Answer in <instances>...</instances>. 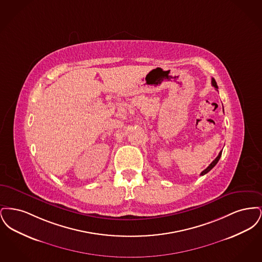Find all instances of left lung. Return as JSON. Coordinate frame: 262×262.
Here are the masks:
<instances>
[{
    "label": "left lung",
    "mask_w": 262,
    "mask_h": 262,
    "mask_svg": "<svg viewBox=\"0 0 262 262\" xmlns=\"http://www.w3.org/2000/svg\"><path fill=\"white\" fill-rule=\"evenodd\" d=\"M211 83L212 85H213L214 88H216V89H218V85H217V83H216V81H215V79H214V78H212ZM223 111H224V109H223ZM221 155H222V150L220 151V153L218 154V156H217V157H216V158H215V159L212 161L211 164H210V165H209V166H208V167H207V168H206L204 171H202V172H201V174H201V176H203V174H207V173H208V172L211 170L212 168H213V167H214V166H215V165L218 163L219 159H220V157H221Z\"/></svg>",
    "instance_id": "8db88e82"
}]
</instances>
